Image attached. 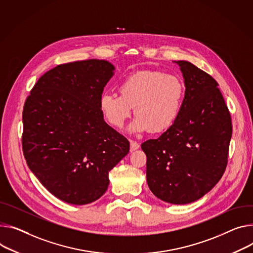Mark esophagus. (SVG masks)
<instances>
[{
    "instance_id": "esophagus-1",
    "label": "esophagus",
    "mask_w": 253,
    "mask_h": 253,
    "mask_svg": "<svg viewBox=\"0 0 253 253\" xmlns=\"http://www.w3.org/2000/svg\"><path fill=\"white\" fill-rule=\"evenodd\" d=\"M139 147H140V145H139L138 142H136L134 140H130V149H131V151L137 150Z\"/></svg>"
}]
</instances>
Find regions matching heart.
Returning a JSON list of instances; mask_svg holds the SVG:
<instances>
[{
	"label": "heart",
	"mask_w": 253,
	"mask_h": 253,
	"mask_svg": "<svg viewBox=\"0 0 253 253\" xmlns=\"http://www.w3.org/2000/svg\"><path fill=\"white\" fill-rule=\"evenodd\" d=\"M119 90L121 96L103 94L100 109L111 125L122 128L135 107L137 116L129 126L133 133L169 128L178 118L185 98L182 81L158 71H141L125 78Z\"/></svg>",
	"instance_id": "1"
}]
</instances>
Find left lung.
Returning <instances> with one entry per match:
<instances>
[{
  "mask_svg": "<svg viewBox=\"0 0 253 253\" xmlns=\"http://www.w3.org/2000/svg\"><path fill=\"white\" fill-rule=\"evenodd\" d=\"M178 64L186 90L175 122L141 144L152 194L185 205L210 192L222 177L232 136L230 113L217 82L187 60Z\"/></svg>",
  "mask_w": 253,
  "mask_h": 253,
  "instance_id": "1",
  "label": "left lung"
}]
</instances>
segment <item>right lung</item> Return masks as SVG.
I'll return each mask as SVG.
<instances>
[{"instance_id":"1","label":"right lung","mask_w":253,"mask_h":253,"mask_svg":"<svg viewBox=\"0 0 253 253\" xmlns=\"http://www.w3.org/2000/svg\"><path fill=\"white\" fill-rule=\"evenodd\" d=\"M107 60L57 65L44 74L23 109L22 147L42 185L59 200L85 205L101 198L109 172L130 143L104 120L100 99L114 76Z\"/></svg>"}]
</instances>
